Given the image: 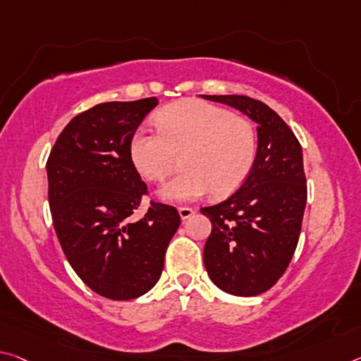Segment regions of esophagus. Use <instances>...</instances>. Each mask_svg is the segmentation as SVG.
Wrapping results in <instances>:
<instances>
[{"label":"esophagus","mask_w":361,"mask_h":361,"mask_svg":"<svg viewBox=\"0 0 361 361\" xmlns=\"http://www.w3.org/2000/svg\"><path fill=\"white\" fill-rule=\"evenodd\" d=\"M178 214L181 216V220H188L190 216L194 215V210L191 207H180L178 209Z\"/></svg>","instance_id":"obj_1"}]
</instances>
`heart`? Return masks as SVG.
<instances>
[{"label": "heart", "mask_w": 361, "mask_h": 361, "mask_svg": "<svg viewBox=\"0 0 361 361\" xmlns=\"http://www.w3.org/2000/svg\"><path fill=\"white\" fill-rule=\"evenodd\" d=\"M157 131L136 128L128 159L147 181H160L180 154V170L160 190L167 202H192L214 190L236 191L254 169L257 133L247 118L201 99L165 107L156 116Z\"/></svg>", "instance_id": "obj_1"}]
</instances>
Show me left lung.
<instances>
[{"instance_id": "obj_1", "label": "left lung", "mask_w": 361, "mask_h": 361, "mask_svg": "<svg viewBox=\"0 0 361 361\" xmlns=\"http://www.w3.org/2000/svg\"><path fill=\"white\" fill-rule=\"evenodd\" d=\"M202 98L238 109L257 123L252 171L226 201L201 212L212 221L204 247L212 283L231 295H259L283 276L299 241L307 204L302 147L262 101L239 94Z\"/></svg>"}]
</instances>
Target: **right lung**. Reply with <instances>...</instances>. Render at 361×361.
I'll return each mask as SVG.
<instances>
[{
    "mask_svg": "<svg viewBox=\"0 0 361 361\" xmlns=\"http://www.w3.org/2000/svg\"><path fill=\"white\" fill-rule=\"evenodd\" d=\"M157 98L104 102L73 117L47 164L54 230L68 263L96 294L136 299L164 270L165 250L180 226L175 207L151 202L131 219L146 192L128 159V141Z\"/></svg>",
    "mask_w": 361,
    "mask_h": 361,
    "instance_id": "add662e5",
    "label": "right lung"
}]
</instances>
